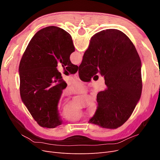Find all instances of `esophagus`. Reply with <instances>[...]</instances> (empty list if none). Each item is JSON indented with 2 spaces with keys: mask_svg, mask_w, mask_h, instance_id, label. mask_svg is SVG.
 <instances>
[{
  "mask_svg": "<svg viewBox=\"0 0 160 160\" xmlns=\"http://www.w3.org/2000/svg\"><path fill=\"white\" fill-rule=\"evenodd\" d=\"M75 77H77V78H79V72L78 71H77L75 73Z\"/></svg>",
  "mask_w": 160,
  "mask_h": 160,
  "instance_id": "1",
  "label": "esophagus"
}]
</instances>
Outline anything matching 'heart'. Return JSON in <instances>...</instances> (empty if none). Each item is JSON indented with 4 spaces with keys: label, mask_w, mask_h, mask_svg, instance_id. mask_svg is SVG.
<instances>
[{
    "label": "heart",
    "mask_w": 160,
    "mask_h": 160,
    "mask_svg": "<svg viewBox=\"0 0 160 160\" xmlns=\"http://www.w3.org/2000/svg\"><path fill=\"white\" fill-rule=\"evenodd\" d=\"M69 91L71 92H75V93H84L85 91V88L83 85L76 82L71 87ZM98 108V104L97 101L95 99L92 100L89 105V113L90 115H95ZM62 116L66 120L70 121V122H77L84 118L83 113L72 103H68L65 106L63 110H62Z\"/></svg>",
    "instance_id": "1"
}]
</instances>
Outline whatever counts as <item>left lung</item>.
Segmentation results:
<instances>
[{
	"label": "left lung",
	"instance_id": "8db88e82",
	"mask_svg": "<svg viewBox=\"0 0 160 160\" xmlns=\"http://www.w3.org/2000/svg\"><path fill=\"white\" fill-rule=\"evenodd\" d=\"M74 51L69 33L50 26L33 36L21 58V98L32 117L42 128H55L62 124L57 106L67 83L57 67L60 62L71 74L76 72L78 67L70 61Z\"/></svg>",
	"mask_w": 160,
	"mask_h": 160
}]
</instances>
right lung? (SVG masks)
<instances>
[{"label":"right lung","mask_w":160,"mask_h":160,"mask_svg":"<svg viewBox=\"0 0 160 160\" xmlns=\"http://www.w3.org/2000/svg\"><path fill=\"white\" fill-rule=\"evenodd\" d=\"M79 68L87 79L99 72L107 86L97 95L98 108L89 123L116 129L132 115L142 95V62L129 37L118 29H106L91 37Z\"/></svg>","instance_id":"1"}]
</instances>
